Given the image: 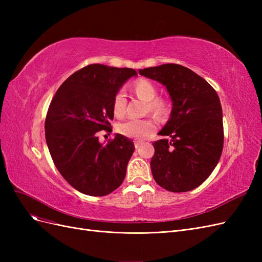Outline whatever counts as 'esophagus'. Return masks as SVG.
<instances>
[{
  "instance_id": "esophagus-1",
  "label": "esophagus",
  "mask_w": 262,
  "mask_h": 262,
  "mask_svg": "<svg viewBox=\"0 0 262 262\" xmlns=\"http://www.w3.org/2000/svg\"><path fill=\"white\" fill-rule=\"evenodd\" d=\"M141 145H142V142H140V141L134 142V146H136V148H139Z\"/></svg>"
}]
</instances>
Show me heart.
I'll return each mask as SVG.
<instances>
[{"label":"heart","mask_w":262,"mask_h":262,"mask_svg":"<svg viewBox=\"0 0 262 262\" xmlns=\"http://www.w3.org/2000/svg\"><path fill=\"white\" fill-rule=\"evenodd\" d=\"M134 91L141 98L148 101V108L152 113L162 114L166 110V102L161 98H156V86L148 80L141 78L134 83ZM125 94L122 90L118 91L113 99V112L118 118H121L125 114ZM155 130V122L150 119H130L117 125L119 134L134 140H143Z\"/></svg>","instance_id":"heart-1"}]
</instances>
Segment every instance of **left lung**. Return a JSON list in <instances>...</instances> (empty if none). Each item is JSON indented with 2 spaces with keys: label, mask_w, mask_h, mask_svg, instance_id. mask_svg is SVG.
Returning <instances> with one entry per match:
<instances>
[{
  "label": "left lung",
  "mask_w": 262,
  "mask_h": 262,
  "mask_svg": "<svg viewBox=\"0 0 262 262\" xmlns=\"http://www.w3.org/2000/svg\"><path fill=\"white\" fill-rule=\"evenodd\" d=\"M166 86L172 109L153 143L155 181L171 192L199 187L216 167L223 150V113L215 90L188 68L175 63L140 70Z\"/></svg>",
  "instance_id": "left-lung-1"
}]
</instances>
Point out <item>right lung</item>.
Wrapping results in <instances>:
<instances>
[{"label":"right lung","instance_id":"right-lung-1","mask_svg":"<svg viewBox=\"0 0 262 262\" xmlns=\"http://www.w3.org/2000/svg\"><path fill=\"white\" fill-rule=\"evenodd\" d=\"M137 71L90 64L63 82L47 113L46 141L55 167L87 195L112 193L124 180L134 152L132 140L116 134L101 144L98 132H112L113 99Z\"/></svg>","mask_w":262,"mask_h":262}]
</instances>
